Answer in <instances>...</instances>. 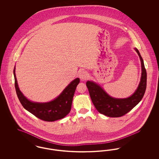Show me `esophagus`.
Instances as JSON below:
<instances>
[{
    "instance_id": "obj_1",
    "label": "esophagus",
    "mask_w": 159,
    "mask_h": 159,
    "mask_svg": "<svg viewBox=\"0 0 159 159\" xmlns=\"http://www.w3.org/2000/svg\"><path fill=\"white\" fill-rule=\"evenodd\" d=\"M79 77L82 79V80H86V79H88V73L86 72V71H81L80 73V74H79Z\"/></svg>"
}]
</instances>
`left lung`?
<instances>
[{
    "label": "left lung",
    "instance_id": "left-lung-1",
    "mask_svg": "<svg viewBox=\"0 0 159 159\" xmlns=\"http://www.w3.org/2000/svg\"><path fill=\"white\" fill-rule=\"evenodd\" d=\"M141 62V81L134 93L127 98H115L108 95L98 84L88 81L86 86L92 101L99 113L110 117H119L128 113L141 101L147 87V72L144 61L139 51L135 48Z\"/></svg>",
    "mask_w": 159,
    "mask_h": 159
}]
</instances>
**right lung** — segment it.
Wrapping results in <instances>:
<instances>
[{
	"label": "right lung",
	"mask_w": 159,
	"mask_h": 159,
	"mask_svg": "<svg viewBox=\"0 0 159 159\" xmlns=\"http://www.w3.org/2000/svg\"><path fill=\"white\" fill-rule=\"evenodd\" d=\"M14 70L15 87L17 97L23 107L39 119L46 121H53L64 118L68 114L71 108L73 96L76 87L80 82L76 78L68 84L60 95L53 101L45 102H34L29 101L20 91Z\"/></svg>",
	"instance_id": "right-lung-1"
}]
</instances>
